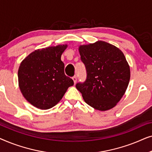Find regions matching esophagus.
Segmentation results:
<instances>
[{"mask_svg": "<svg viewBox=\"0 0 152 152\" xmlns=\"http://www.w3.org/2000/svg\"><path fill=\"white\" fill-rule=\"evenodd\" d=\"M72 80H73L74 84H76V82H77V77H76V76L72 77Z\"/></svg>", "mask_w": 152, "mask_h": 152, "instance_id": "34e87169", "label": "esophagus"}]
</instances>
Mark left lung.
Wrapping results in <instances>:
<instances>
[{
  "label": "left lung",
  "mask_w": 152,
  "mask_h": 152,
  "mask_svg": "<svg viewBox=\"0 0 152 152\" xmlns=\"http://www.w3.org/2000/svg\"><path fill=\"white\" fill-rule=\"evenodd\" d=\"M86 70V80L76 88L85 102L99 111L117 104L127 88L130 68L124 54L115 45L102 41L79 47Z\"/></svg>",
  "instance_id": "left-lung-1"
}]
</instances>
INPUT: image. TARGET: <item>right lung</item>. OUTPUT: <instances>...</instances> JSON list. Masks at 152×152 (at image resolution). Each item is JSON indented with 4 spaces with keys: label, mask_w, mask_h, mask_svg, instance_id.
<instances>
[{
    "label": "right lung",
    "mask_w": 152,
    "mask_h": 152,
    "mask_svg": "<svg viewBox=\"0 0 152 152\" xmlns=\"http://www.w3.org/2000/svg\"><path fill=\"white\" fill-rule=\"evenodd\" d=\"M67 45L38 49L20 64L18 86L23 95L34 107L45 110L62 99L73 80L64 73L61 56Z\"/></svg>",
    "instance_id": "add662e5"
}]
</instances>
